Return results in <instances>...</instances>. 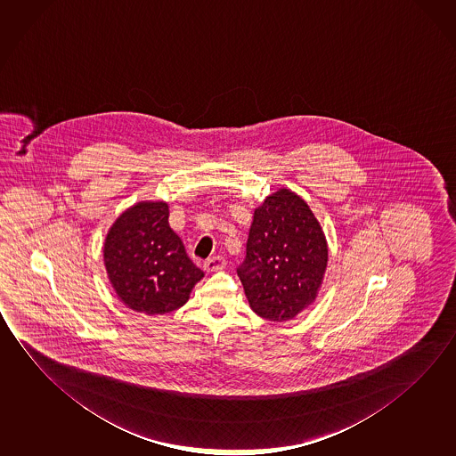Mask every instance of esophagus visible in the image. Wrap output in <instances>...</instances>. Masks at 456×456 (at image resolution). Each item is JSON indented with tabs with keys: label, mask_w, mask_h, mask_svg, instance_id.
I'll return each instance as SVG.
<instances>
[{
	"label": "esophagus",
	"mask_w": 456,
	"mask_h": 456,
	"mask_svg": "<svg viewBox=\"0 0 456 456\" xmlns=\"http://www.w3.org/2000/svg\"><path fill=\"white\" fill-rule=\"evenodd\" d=\"M203 268H205V272H208V273H211V272H219V270L225 268V259L223 256H215V257H210V259L203 264Z\"/></svg>",
	"instance_id": "esophagus-1"
}]
</instances>
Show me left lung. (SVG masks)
<instances>
[{
  "label": "left lung",
  "instance_id": "left-lung-1",
  "mask_svg": "<svg viewBox=\"0 0 456 456\" xmlns=\"http://www.w3.org/2000/svg\"><path fill=\"white\" fill-rule=\"evenodd\" d=\"M327 259L325 235L313 211L302 197L281 190L254 211L237 274L254 313L284 322L314 300Z\"/></svg>",
  "mask_w": 456,
  "mask_h": 456
}]
</instances>
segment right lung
<instances>
[{
    "mask_svg": "<svg viewBox=\"0 0 456 456\" xmlns=\"http://www.w3.org/2000/svg\"><path fill=\"white\" fill-rule=\"evenodd\" d=\"M104 260L121 302L150 315L183 306L203 278L168 225L166 202H141L125 211L105 239Z\"/></svg>",
    "mask_w": 456,
    "mask_h": 456,
    "instance_id": "right-lung-1",
    "label": "right lung"
}]
</instances>
